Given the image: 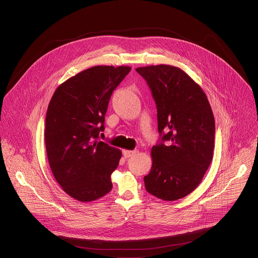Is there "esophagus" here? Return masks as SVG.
Instances as JSON below:
<instances>
[{
    "label": "esophagus",
    "mask_w": 258,
    "mask_h": 258,
    "mask_svg": "<svg viewBox=\"0 0 258 258\" xmlns=\"http://www.w3.org/2000/svg\"><path fill=\"white\" fill-rule=\"evenodd\" d=\"M137 153H138V151H137V150H135V151L124 150V151H123V156H124L125 158H130V157H133L134 155H136Z\"/></svg>",
    "instance_id": "esophagus-1"
}]
</instances>
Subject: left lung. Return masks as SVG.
<instances>
[{
    "label": "left lung",
    "instance_id": "1",
    "mask_svg": "<svg viewBox=\"0 0 258 258\" xmlns=\"http://www.w3.org/2000/svg\"><path fill=\"white\" fill-rule=\"evenodd\" d=\"M147 81L157 106L162 141L151 151L152 167L144 177L146 190L163 201L191 194L203 180L215 148V118L201 86L170 64L137 68Z\"/></svg>",
    "mask_w": 258,
    "mask_h": 258
}]
</instances>
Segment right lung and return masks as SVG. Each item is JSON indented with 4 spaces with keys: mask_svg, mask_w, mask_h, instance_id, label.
<instances>
[{
    "mask_svg": "<svg viewBox=\"0 0 258 258\" xmlns=\"http://www.w3.org/2000/svg\"><path fill=\"white\" fill-rule=\"evenodd\" d=\"M132 70L95 66L61 83L45 118V148L53 177L71 198L88 203L112 188L121 151L98 141L113 90Z\"/></svg>",
    "mask_w": 258,
    "mask_h": 258,
    "instance_id": "right-lung-1",
    "label": "right lung"
}]
</instances>
